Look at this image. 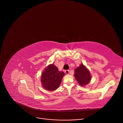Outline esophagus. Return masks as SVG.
<instances>
[{
	"label": "esophagus",
	"instance_id": "1",
	"mask_svg": "<svg viewBox=\"0 0 123 123\" xmlns=\"http://www.w3.org/2000/svg\"><path fill=\"white\" fill-rule=\"evenodd\" d=\"M65 73L66 75H69L70 74V71L69 70H66L65 71Z\"/></svg>",
	"mask_w": 123,
	"mask_h": 123
}]
</instances>
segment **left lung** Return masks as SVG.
Instances as JSON below:
<instances>
[{"label":"left lung","instance_id":"8db88e82","mask_svg":"<svg viewBox=\"0 0 123 123\" xmlns=\"http://www.w3.org/2000/svg\"><path fill=\"white\" fill-rule=\"evenodd\" d=\"M74 76L79 84L82 87L89 83L92 77L89 70L83 64L75 69Z\"/></svg>","mask_w":123,"mask_h":123}]
</instances>
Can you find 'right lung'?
Instances as JSON below:
<instances>
[{
    "label": "right lung",
    "instance_id": "obj_1",
    "mask_svg": "<svg viewBox=\"0 0 123 123\" xmlns=\"http://www.w3.org/2000/svg\"><path fill=\"white\" fill-rule=\"evenodd\" d=\"M65 74L53 64H49L41 73V82L45 89L53 91L59 88Z\"/></svg>",
    "mask_w": 123,
    "mask_h": 123
}]
</instances>
